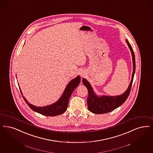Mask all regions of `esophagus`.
Wrapping results in <instances>:
<instances>
[{"instance_id":"esophagus-1","label":"esophagus","mask_w":153,"mask_h":153,"mask_svg":"<svg viewBox=\"0 0 153 153\" xmlns=\"http://www.w3.org/2000/svg\"><path fill=\"white\" fill-rule=\"evenodd\" d=\"M81 74V76L82 77H83V76H84V74H82V73H81V74Z\"/></svg>"}]
</instances>
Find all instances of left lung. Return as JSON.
<instances>
[{"label":"left lung","mask_w":153,"mask_h":153,"mask_svg":"<svg viewBox=\"0 0 153 153\" xmlns=\"http://www.w3.org/2000/svg\"><path fill=\"white\" fill-rule=\"evenodd\" d=\"M128 45V47L131 51V55L133 57V71L132 74V79L130 84L128 86V89L123 94L118 96H101L98 97L93 92L92 86L88 82L86 79H82V82L85 86L88 91V96L87 98V103L88 109L93 113L95 114H104L109 113L118 107L121 106L123 103L125 102L126 99L128 97L130 92L131 88L133 84V81L134 79L135 71V55L133 48L128 42L126 40Z\"/></svg>","instance_id":"left-lung-1"}]
</instances>
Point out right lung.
Listing matches in <instances>:
<instances>
[{
	"instance_id": "1",
	"label": "right lung",
	"mask_w": 153,
	"mask_h": 153,
	"mask_svg": "<svg viewBox=\"0 0 153 153\" xmlns=\"http://www.w3.org/2000/svg\"><path fill=\"white\" fill-rule=\"evenodd\" d=\"M80 80L81 78L79 76L72 79L67 86L61 98L56 102L47 106L37 107L33 105H31V104H29V102L27 101L24 96H23V97L24 98L25 102L29 106L31 109L42 115L46 116H56L57 115H60L64 113L67 109L69 98L72 95L74 89L79 85L80 82ZM20 91L21 94H23L20 89Z\"/></svg>"
}]
</instances>
